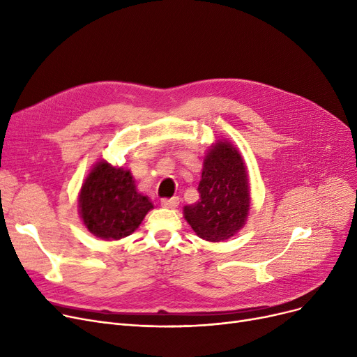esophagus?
Segmentation results:
<instances>
[{"label": "esophagus", "mask_w": 357, "mask_h": 357, "mask_svg": "<svg viewBox=\"0 0 357 357\" xmlns=\"http://www.w3.org/2000/svg\"><path fill=\"white\" fill-rule=\"evenodd\" d=\"M160 204L163 205V207H166V208H175V207H178V204H179V198H178V197H172V198H163V199L160 201Z\"/></svg>", "instance_id": "esophagus-1"}]
</instances>
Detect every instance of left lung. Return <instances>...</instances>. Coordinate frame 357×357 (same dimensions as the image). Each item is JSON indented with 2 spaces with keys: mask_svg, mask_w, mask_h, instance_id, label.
Instances as JSON below:
<instances>
[{
  "mask_svg": "<svg viewBox=\"0 0 357 357\" xmlns=\"http://www.w3.org/2000/svg\"><path fill=\"white\" fill-rule=\"evenodd\" d=\"M198 192L199 199L185 205L183 215L201 238L226 240L245 226L250 207L248 174L230 143H215L205 156Z\"/></svg>",
  "mask_w": 357,
  "mask_h": 357,
  "instance_id": "1",
  "label": "left lung"
}]
</instances>
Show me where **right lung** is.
Masks as SVG:
<instances>
[{
  "instance_id": "add662e5",
  "label": "right lung",
  "mask_w": 357,
  "mask_h": 357,
  "mask_svg": "<svg viewBox=\"0 0 357 357\" xmlns=\"http://www.w3.org/2000/svg\"><path fill=\"white\" fill-rule=\"evenodd\" d=\"M79 208L84 224L92 234L119 240L139 227L153 204L136 191L135 179L128 171L100 162L82 185Z\"/></svg>"
}]
</instances>
